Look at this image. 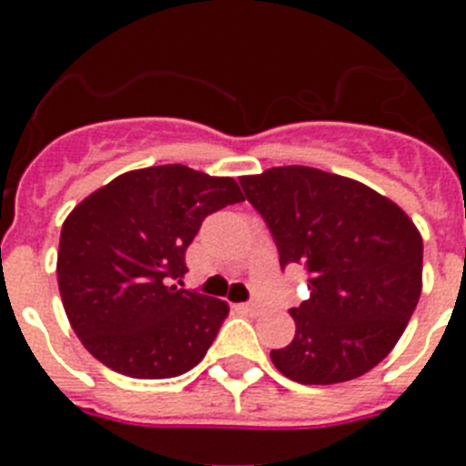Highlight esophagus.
<instances>
[{
	"label": "esophagus",
	"mask_w": 466,
	"mask_h": 466,
	"mask_svg": "<svg viewBox=\"0 0 466 466\" xmlns=\"http://www.w3.org/2000/svg\"><path fill=\"white\" fill-rule=\"evenodd\" d=\"M240 310H242V312H247V315L257 317V315H261L263 308L258 306V303H245V306H240Z\"/></svg>",
	"instance_id": "obj_1"
}]
</instances>
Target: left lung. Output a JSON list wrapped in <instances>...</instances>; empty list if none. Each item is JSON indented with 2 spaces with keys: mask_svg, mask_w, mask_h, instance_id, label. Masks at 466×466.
<instances>
[{
  "mask_svg": "<svg viewBox=\"0 0 466 466\" xmlns=\"http://www.w3.org/2000/svg\"><path fill=\"white\" fill-rule=\"evenodd\" d=\"M263 217L279 266L303 263L310 299L289 315L296 336L273 350L300 385H333L380 364L422 291V236L410 217L366 184L306 166L240 177Z\"/></svg>",
  "mask_w": 466,
  "mask_h": 466,
  "instance_id": "8db88e82",
  "label": "left lung"
}]
</instances>
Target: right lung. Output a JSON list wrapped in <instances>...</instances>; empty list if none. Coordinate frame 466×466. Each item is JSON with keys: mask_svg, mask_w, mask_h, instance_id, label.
<instances>
[{"mask_svg": "<svg viewBox=\"0 0 466 466\" xmlns=\"http://www.w3.org/2000/svg\"><path fill=\"white\" fill-rule=\"evenodd\" d=\"M233 177L187 166L130 170L69 212L57 287L74 333L111 371L158 380L208 355L228 303L179 289L184 254L208 214L240 203Z\"/></svg>", "mask_w": 466, "mask_h": 466, "instance_id": "add662e5", "label": "right lung"}]
</instances>
